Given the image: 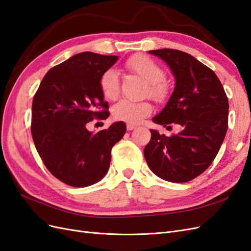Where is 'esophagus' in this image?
Segmentation results:
<instances>
[{
    "label": "esophagus",
    "mask_w": 251,
    "mask_h": 251,
    "mask_svg": "<svg viewBox=\"0 0 251 251\" xmlns=\"http://www.w3.org/2000/svg\"><path fill=\"white\" fill-rule=\"evenodd\" d=\"M136 127H137V126H136L135 125H130V124L126 125V128H127V131H132V130H135Z\"/></svg>",
    "instance_id": "esophagus-1"
}]
</instances>
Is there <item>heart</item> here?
Listing matches in <instances>:
<instances>
[{"instance_id":"1","label":"heart","mask_w":251,"mask_h":251,"mask_svg":"<svg viewBox=\"0 0 251 251\" xmlns=\"http://www.w3.org/2000/svg\"><path fill=\"white\" fill-rule=\"evenodd\" d=\"M126 68L131 72L137 74L143 80L149 82V95L156 101L162 102L169 98L170 89L165 82L164 72L153 59L144 54H136L128 58ZM100 89L103 96L108 100H115L119 93V76L115 70L105 71L100 77ZM153 111V107L149 101H131L120 100L112 109L114 119L125 121L130 125L139 124L149 116Z\"/></svg>"}]
</instances>
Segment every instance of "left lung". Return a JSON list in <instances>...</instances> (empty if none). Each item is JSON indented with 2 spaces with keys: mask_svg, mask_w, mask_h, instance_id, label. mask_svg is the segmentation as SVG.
Returning a JSON list of instances; mask_svg holds the SVG:
<instances>
[{
  "mask_svg": "<svg viewBox=\"0 0 251 251\" xmlns=\"http://www.w3.org/2000/svg\"><path fill=\"white\" fill-rule=\"evenodd\" d=\"M169 66L175 88L153 121L181 131L168 137L151 130L143 154L151 171L165 181L183 183L198 177L214 161L228 126V100L222 83L193 55L174 49L149 51Z\"/></svg>",
  "mask_w": 251,
  "mask_h": 251,
  "instance_id": "obj_1",
  "label": "left lung"
}]
</instances>
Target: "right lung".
<instances>
[{
    "instance_id": "obj_1",
    "label": "right lung",
    "mask_w": 251,
    "mask_h": 251,
    "mask_svg": "<svg viewBox=\"0 0 251 251\" xmlns=\"http://www.w3.org/2000/svg\"><path fill=\"white\" fill-rule=\"evenodd\" d=\"M117 59L93 52L75 54L50 69L34 95L31 133L36 151L53 176L70 186L100 181L108 173L112 148L126 131L124 121L97 133L87 128L94 117L110 115L100 77Z\"/></svg>"
}]
</instances>
